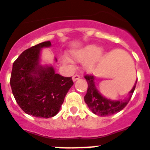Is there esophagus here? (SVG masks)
<instances>
[{"label": "esophagus", "instance_id": "1", "mask_svg": "<svg viewBox=\"0 0 150 150\" xmlns=\"http://www.w3.org/2000/svg\"><path fill=\"white\" fill-rule=\"evenodd\" d=\"M80 78H81V76H80V75H78V74H75V75H74V76H73V77H72V80L74 81H76V80H78V79H80Z\"/></svg>", "mask_w": 150, "mask_h": 150}]
</instances>
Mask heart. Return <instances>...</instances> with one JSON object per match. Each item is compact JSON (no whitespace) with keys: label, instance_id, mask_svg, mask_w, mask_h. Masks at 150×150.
I'll use <instances>...</instances> for the list:
<instances>
[{"label":"heart","instance_id":"b5f03b06","mask_svg":"<svg viewBox=\"0 0 150 150\" xmlns=\"http://www.w3.org/2000/svg\"><path fill=\"white\" fill-rule=\"evenodd\" d=\"M102 49L97 48L95 45H88L78 50L73 51L71 56L79 62H85L84 66L88 71H94L103 57ZM67 61H69L67 59Z\"/></svg>","mask_w":150,"mask_h":150}]
</instances>
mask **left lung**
<instances>
[{"label": "left lung", "mask_w": 150, "mask_h": 150, "mask_svg": "<svg viewBox=\"0 0 150 150\" xmlns=\"http://www.w3.org/2000/svg\"><path fill=\"white\" fill-rule=\"evenodd\" d=\"M85 79L88 82V90L85 96V101L91 111L94 114L100 117H106L114 114L123 110L131 98L133 91L135 90L137 81L133 89L129 91V96L123 100L114 101L103 97L96 89L92 75H85Z\"/></svg>", "instance_id": "left-lung-1"}]
</instances>
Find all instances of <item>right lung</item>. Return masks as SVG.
<instances>
[{
  "instance_id": "add662e5",
  "label": "right lung",
  "mask_w": 150,
  "mask_h": 150,
  "mask_svg": "<svg viewBox=\"0 0 150 150\" xmlns=\"http://www.w3.org/2000/svg\"><path fill=\"white\" fill-rule=\"evenodd\" d=\"M51 46L50 41L29 48L13 64L11 84L20 108L36 117H52L59 111L73 82L71 77L56 74L52 67L39 65L41 48Z\"/></svg>"
}]
</instances>
